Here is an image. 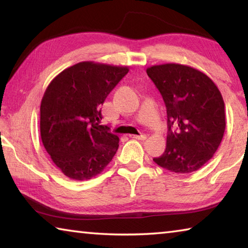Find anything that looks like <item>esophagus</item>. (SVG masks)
<instances>
[{
    "label": "esophagus",
    "mask_w": 248,
    "mask_h": 248,
    "mask_svg": "<svg viewBox=\"0 0 248 248\" xmlns=\"http://www.w3.org/2000/svg\"><path fill=\"white\" fill-rule=\"evenodd\" d=\"M130 138H132V139H137V140H145L146 136L145 134H140V136H138V134H130Z\"/></svg>",
    "instance_id": "esophagus-1"
}]
</instances>
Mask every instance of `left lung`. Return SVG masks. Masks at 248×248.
I'll return each mask as SVG.
<instances>
[{"label":"left lung","mask_w":248,"mask_h":248,"mask_svg":"<svg viewBox=\"0 0 248 248\" xmlns=\"http://www.w3.org/2000/svg\"><path fill=\"white\" fill-rule=\"evenodd\" d=\"M146 73L164 100L169 125L166 149L153 161L176 174L198 170L223 139L225 110L219 89L207 74L189 65H152Z\"/></svg>","instance_id":"left-lung-1"}]
</instances>
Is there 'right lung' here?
<instances>
[{
    "instance_id": "right-lung-1",
    "label": "right lung",
    "mask_w": 248,
    "mask_h": 248,
    "mask_svg": "<svg viewBox=\"0 0 248 248\" xmlns=\"http://www.w3.org/2000/svg\"><path fill=\"white\" fill-rule=\"evenodd\" d=\"M128 72V66L83 61L59 73L46 89L41 141L66 177L91 179L111 162L119 138L100 124L102 106Z\"/></svg>"
}]
</instances>
